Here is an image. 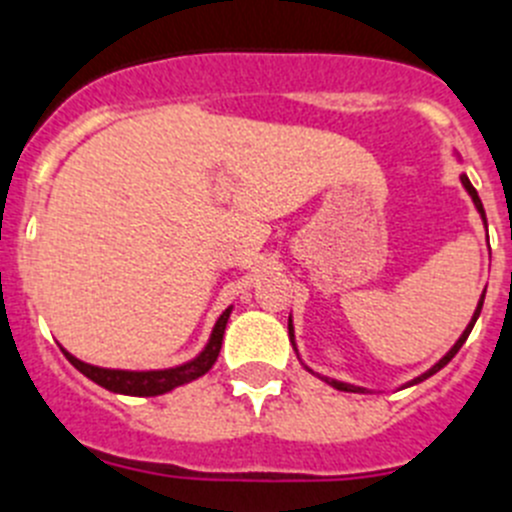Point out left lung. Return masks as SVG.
Segmentation results:
<instances>
[{
	"mask_svg": "<svg viewBox=\"0 0 512 512\" xmlns=\"http://www.w3.org/2000/svg\"><path fill=\"white\" fill-rule=\"evenodd\" d=\"M461 182H464V188H466V190H469V195H471V201H474V206H477V211H479V213H482V221H484V224H487V216H484V208H482V201H479V195H477V190H474V185H471V182H469V177H466V175H461ZM482 304H484V293H482V299H479V304H477V311H474V317H471L469 327H466V330H464V335H461V337H459V340H456V345H453V348H451V350H448V353H446V355H443L441 361L435 363V366H433V368H430V371H425V373H422V376H417V379H412V381H410V384H404V386L420 384V381H425V379H428V376H433V373H438V371H441V368H443V366H446V363H448V361H451L453 355L459 353V350H461V345H464V342H466V337H469L471 327H474V322H477V317H479V311H482ZM288 335H291V342H293V324H291V322H288ZM322 379H324V381H327V384H330V386H335V389H340V391H366V389H361V386L345 384V381H337V379H327V376H322Z\"/></svg>",
	"mask_w": 512,
	"mask_h": 512,
	"instance_id": "obj_1",
	"label": "left lung"
}]
</instances>
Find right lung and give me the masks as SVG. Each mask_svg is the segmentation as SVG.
Here are the masks:
<instances>
[{
    "mask_svg": "<svg viewBox=\"0 0 512 512\" xmlns=\"http://www.w3.org/2000/svg\"><path fill=\"white\" fill-rule=\"evenodd\" d=\"M231 306L224 311L216 322L211 332V340H208L206 350H203L198 358H193L190 363H182L177 368H164V371H113V368H100V366H90V363L79 361L71 353L64 355L69 358V363L77 371H82L87 379H92L95 384H100L102 389L115 391V394H131V397H157V394H167L175 386L188 384V381H195L198 376L208 373V368L216 363L221 350V340H224V330L226 322H229Z\"/></svg>",
    "mask_w": 512,
    "mask_h": 512,
    "instance_id": "obj_1",
    "label": "right lung"
}]
</instances>
